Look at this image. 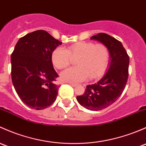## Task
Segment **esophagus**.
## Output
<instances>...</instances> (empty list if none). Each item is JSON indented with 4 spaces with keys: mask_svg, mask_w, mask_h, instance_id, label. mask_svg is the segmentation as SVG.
Listing matches in <instances>:
<instances>
[{
    "mask_svg": "<svg viewBox=\"0 0 146 146\" xmlns=\"http://www.w3.org/2000/svg\"><path fill=\"white\" fill-rule=\"evenodd\" d=\"M69 85L70 86H72V87H76V85H77V84H75V83H71V82H69Z\"/></svg>",
    "mask_w": 146,
    "mask_h": 146,
    "instance_id": "34e87169",
    "label": "esophagus"
}]
</instances>
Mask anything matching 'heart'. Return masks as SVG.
Segmentation results:
<instances>
[{
    "mask_svg": "<svg viewBox=\"0 0 146 146\" xmlns=\"http://www.w3.org/2000/svg\"><path fill=\"white\" fill-rule=\"evenodd\" d=\"M73 59H76L77 67L62 72L63 81L77 83L85 80L87 76L90 79H98L104 76L108 68L110 52L104 44L82 41L70 45L67 50L58 47L52 53V64L58 69L67 68Z\"/></svg>",
    "mask_w": 146,
    "mask_h": 146,
    "instance_id": "b5f03b06",
    "label": "heart"
}]
</instances>
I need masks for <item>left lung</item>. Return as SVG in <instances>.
<instances>
[{
    "instance_id": "left-lung-1",
    "label": "left lung",
    "mask_w": 146,
    "mask_h": 146,
    "mask_svg": "<svg viewBox=\"0 0 146 146\" xmlns=\"http://www.w3.org/2000/svg\"><path fill=\"white\" fill-rule=\"evenodd\" d=\"M91 39L108 47L111 59L110 66L97 83L87 85L83 94L76 99L82 106L97 111L115 102L123 92L128 80L129 56L121 42L106 33H99Z\"/></svg>"
}]
</instances>
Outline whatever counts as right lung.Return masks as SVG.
Listing matches in <instances>:
<instances>
[{
  "label": "right lung",
  "mask_w": 146,
  "mask_h": 146,
  "mask_svg": "<svg viewBox=\"0 0 146 146\" xmlns=\"http://www.w3.org/2000/svg\"><path fill=\"white\" fill-rule=\"evenodd\" d=\"M61 42L47 31L38 30L21 37L11 54V76L20 99L29 108L42 110L56 100L59 77L52 53Z\"/></svg>",
  "instance_id": "add662e5"
}]
</instances>
